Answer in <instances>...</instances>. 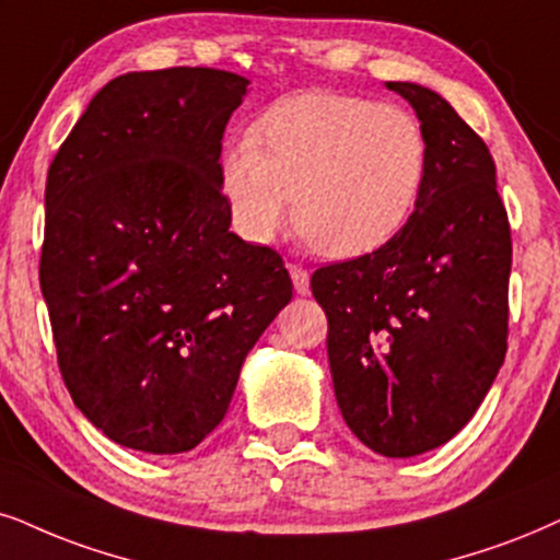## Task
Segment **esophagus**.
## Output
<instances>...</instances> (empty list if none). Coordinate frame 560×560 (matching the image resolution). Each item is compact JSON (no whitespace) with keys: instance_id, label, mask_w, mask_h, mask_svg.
<instances>
[{"instance_id":"esophagus-1","label":"esophagus","mask_w":560,"mask_h":560,"mask_svg":"<svg viewBox=\"0 0 560 560\" xmlns=\"http://www.w3.org/2000/svg\"><path fill=\"white\" fill-rule=\"evenodd\" d=\"M289 276H292V281H294V292L307 296L310 294V273L304 271L302 266L289 264Z\"/></svg>"}]
</instances>
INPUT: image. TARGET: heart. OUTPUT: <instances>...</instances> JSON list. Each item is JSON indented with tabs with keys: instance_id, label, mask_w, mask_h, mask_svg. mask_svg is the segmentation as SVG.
I'll use <instances>...</instances> for the list:
<instances>
[{
	"instance_id": "obj_1",
	"label": "heart",
	"mask_w": 560,
	"mask_h": 560,
	"mask_svg": "<svg viewBox=\"0 0 560 560\" xmlns=\"http://www.w3.org/2000/svg\"><path fill=\"white\" fill-rule=\"evenodd\" d=\"M429 141L419 118L398 105L343 92H304L268 108L222 152L219 190L232 224L268 243L289 217L328 258L377 250L419 203Z\"/></svg>"
}]
</instances>
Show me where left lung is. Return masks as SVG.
<instances>
[{
	"label": "left lung",
	"mask_w": 560,
	"mask_h": 560,
	"mask_svg": "<svg viewBox=\"0 0 560 560\" xmlns=\"http://www.w3.org/2000/svg\"><path fill=\"white\" fill-rule=\"evenodd\" d=\"M387 88L427 131L419 203L393 240L310 287L343 421L380 455L413 457L472 419L504 364L512 232L486 141L434 90Z\"/></svg>",
	"instance_id": "left-lung-1"
}]
</instances>
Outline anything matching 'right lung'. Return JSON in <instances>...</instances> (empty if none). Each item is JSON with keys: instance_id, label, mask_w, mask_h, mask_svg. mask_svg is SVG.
Segmentation results:
<instances>
[{"instance_id": "1", "label": "right lung", "mask_w": 560, "mask_h": 560, "mask_svg": "<svg viewBox=\"0 0 560 560\" xmlns=\"http://www.w3.org/2000/svg\"><path fill=\"white\" fill-rule=\"evenodd\" d=\"M247 84L209 67L116 77L48 167L40 292L59 370L121 447L194 450L292 300L284 260L230 232L219 190L224 126Z\"/></svg>"}]
</instances>
